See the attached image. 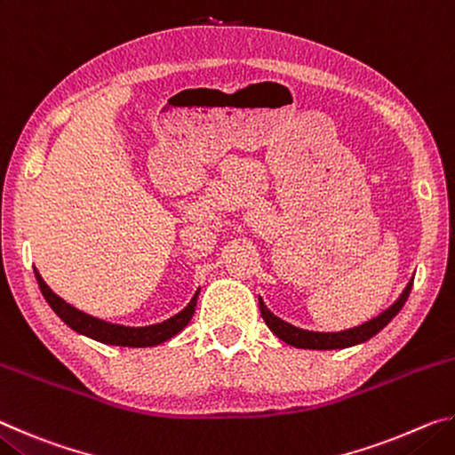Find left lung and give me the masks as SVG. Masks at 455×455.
Wrapping results in <instances>:
<instances>
[{
	"label": "left lung",
	"mask_w": 455,
	"mask_h": 455,
	"mask_svg": "<svg viewBox=\"0 0 455 455\" xmlns=\"http://www.w3.org/2000/svg\"><path fill=\"white\" fill-rule=\"evenodd\" d=\"M411 287H413V279L407 283V287L402 292V297H399L387 311H383L379 317L367 321L359 327L339 331V333H315V331H305V329L291 325V323H284L283 319L275 317V315L267 309L263 299L260 297H259V309H260V315H263L267 327L271 329L276 337L283 339L284 343L292 345V347H299V349H345V347H351V345L363 343V341H367V339H371L373 335L379 333V331L387 325V323L394 319L399 311H402V307L405 305L407 297H410Z\"/></svg>",
	"instance_id": "1"
}]
</instances>
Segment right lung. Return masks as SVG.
Listing matches in <instances>:
<instances>
[{"label": "right lung", "instance_id": "add662e5", "mask_svg": "<svg viewBox=\"0 0 455 455\" xmlns=\"http://www.w3.org/2000/svg\"><path fill=\"white\" fill-rule=\"evenodd\" d=\"M34 273H36L37 284H40L44 299L48 301L53 313H56L68 327H72L76 333L96 339L100 343L120 345V347H154V345L168 341V339L174 337L176 333H180V331L188 325L192 315H195V307L198 299V291H196L195 297L190 299V303L184 307L179 315H174V317L166 319L163 323H156V325L124 327V325H114V323H106L102 319H96L88 313L76 309V307L66 303L64 299L58 297L56 292L44 283L40 273L37 271Z\"/></svg>", "mask_w": 455, "mask_h": 455}]
</instances>
